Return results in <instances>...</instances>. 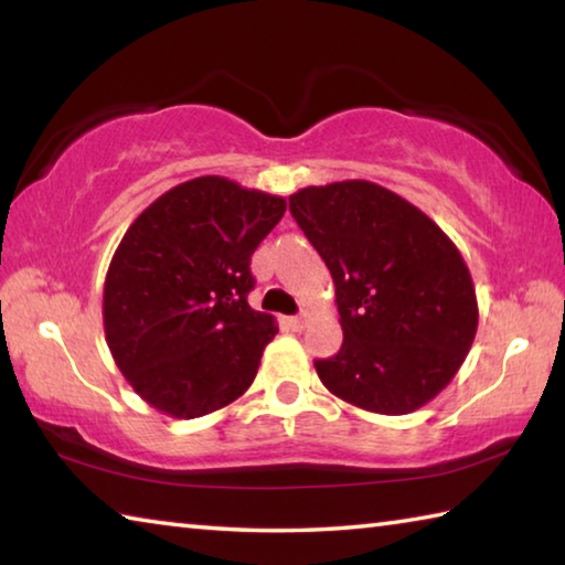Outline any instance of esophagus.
I'll return each instance as SVG.
<instances>
[{
	"mask_svg": "<svg viewBox=\"0 0 565 565\" xmlns=\"http://www.w3.org/2000/svg\"><path fill=\"white\" fill-rule=\"evenodd\" d=\"M286 327L291 331H303L306 329V313H299V317H289L286 319Z\"/></svg>",
	"mask_w": 565,
	"mask_h": 565,
	"instance_id": "esophagus-1",
	"label": "esophagus"
}]
</instances>
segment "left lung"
<instances>
[{
  "label": "left lung",
  "mask_w": 565,
  "mask_h": 565,
  "mask_svg": "<svg viewBox=\"0 0 565 565\" xmlns=\"http://www.w3.org/2000/svg\"><path fill=\"white\" fill-rule=\"evenodd\" d=\"M337 286L343 343L317 359L333 396L401 416L461 369L478 327L471 274L451 238L394 191L353 179L289 196Z\"/></svg>",
  "instance_id": "left-lung-1"
}]
</instances>
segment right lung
Here are the masks:
<instances>
[{
	"label": "right lung",
	"mask_w": 565,
	"mask_h": 565,
	"mask_svg": "<svg viewBox=\"0 0 565 565\" xmlns=\"http://www.w3.org/2000/svg\"><path fill=\"white\" fill-rule=\"evenodd\" d=\"M284 212L281 196L199 177L127 228L104 281V333L149 406L199 418L252 386L279 329L246 301L256 284L248 264Z\"/></svg>",
	"instance_id": "add662e5"
}]
</instances>
